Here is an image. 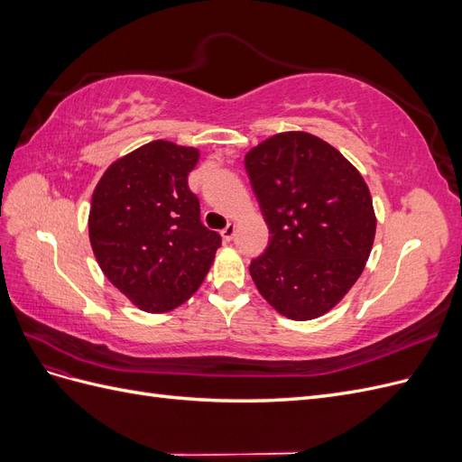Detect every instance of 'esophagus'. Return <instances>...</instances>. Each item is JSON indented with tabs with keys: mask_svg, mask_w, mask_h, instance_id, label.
<instances>
[{
	"mask_svg": "<svg viewBox=\"0 0 462 462\" xmlns=\"http://www.w3.org/2000/svg\"><path fill=\"white\" fill-rule=\"evenodd\" d=\"M235 233H236V226L235 223H227L226 226V229L221 231V236H223V241H231L233 236H235Z\"/></svg>",
	"mask_w": 462,
	"mask_h": 462,
	"instance_id": "obj_1",
	"label": "esophagus"
}]
</instances>
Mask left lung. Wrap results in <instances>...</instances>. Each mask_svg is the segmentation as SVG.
I'll use <instances>...</instances> for the list:
<instances>
[{
  "label": "left lung",
  "mask_w": 462,
  "mask_h": 462,
  "mask_svg": "<svg viewBox=\"0 0 462 462\" xmlns=\"http://www.w3.org/2000/svg\"><path fill=\"white\" fill-rule=\"evenodd\" d=\"M245 170L272 235L250 263L260 295L291 319L329 312L374 245L366 180L339 150L302 131L265 138L245 156Z\"/></svg>",
  "instance_id": "left-lung-1"
}]
</instances>
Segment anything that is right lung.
Returning a JSON list of instances; mask_svg holds the SVG:
<instances>
[{
	"instance_id": "1",
	"label": "right lung",
	"mask_w": 462,
	"mask_h": 462,
	"mask_svg": "<svg viewBox=\"0 0 462 462\" xmlns=\"http://www.w3.org/2000/svg\"><path fill=\"white\" fill-rule=\"evenodd\" d=\"M200 152L153 141L111 163L92 194L88 235L104 275L152 314L192 297L221 236L200 221L189 173Z\"/></svg>"
}]
</instances>
